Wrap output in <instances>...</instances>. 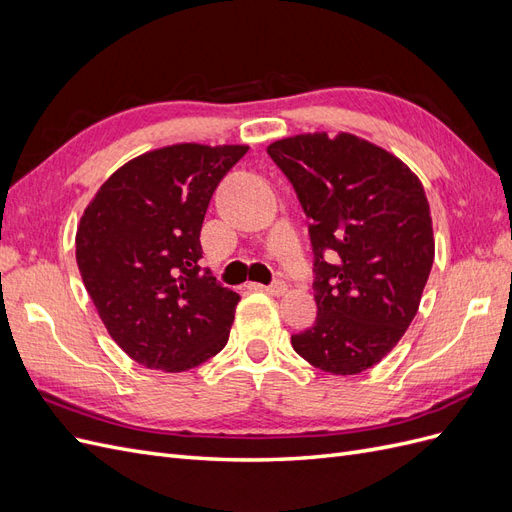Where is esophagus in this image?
I'll return each instance as SVG.
<instances>
[{"label":"esophagus","mask_w":512,"mask_h":512,"mask_svg":"<svg viewBox=\"0 0 512 512\" xmlns=\"http://www.w3.org/2000/svg\"><path fill=\"white\" fill-rule=\"evenodd\" d=\"M262 290L269 292V294H273V297H284V294L288 292V286H286V282L277 280V282H273L271 286H265Z\"/></svg>","instance_id":"34e87169"}]
</instances>
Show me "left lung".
<instances>
[{"label": "left lung", "mask_w": 512, "mask_h": 512, "mask_svg": "<svg viewBox=\"0 0 512 512\" xmlns=\"http://www.w3.org/2000/svg\"><path fill=\"white\" fill-rule=\"evenodd\" d=\"M267 151L312 220L318 316L292 348L327 374H361L397 346L421 305L436 254L423 183L348 132L288 136Z\"/></svg>", "instance_id": "8db88e82"}]
</instances>
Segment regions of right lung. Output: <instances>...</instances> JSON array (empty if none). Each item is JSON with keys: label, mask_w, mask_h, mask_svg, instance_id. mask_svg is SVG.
Wrapping results in <instances>:
<instances>
[{"label": "right lung", "mask_w": 512, "mask_h": 512, "mask_svg": "<svg viewBox=\"0 0 512 512\" xmlns=\"http://www.w3.org/2000/svg\"><path fill=\"white\" fill-rule=\"evenodd\" d=\"M247 145L177 143L117 168L76 226V265L104 327L132 361L170 374L218 354L239 294L207 271L200 228Z\"/></svg>", "instance_id": "right-lung-1"}]
</instances>
